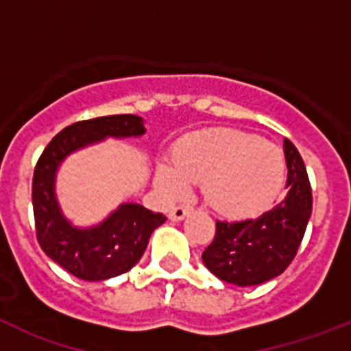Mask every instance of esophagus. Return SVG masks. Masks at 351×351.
<instances>
[{"label":"esophagus","instance_id":"1","mask_svg":"<svg viewBox=\"0 0 351 351\" xmlns=\"http://www.w3.org/2000/svg\"><path fill=\"white\" fill-rule=\"evenodd\" d=\"M191 207L190 206H178V207H172V210L169 213V218L172 219V221H181V219H184L188 214L191 213Z\"/></svg>","mask_w":351,"mask_h":351}]
</instances>
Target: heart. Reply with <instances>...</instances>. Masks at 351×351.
Returning <instances> with one entry per match:
<instances>
[{"mask_svg": "<svg viewBox=\"0 0 351 351\" xmlns=\"http://www.w3.org/2000/svg\"><path fill=\"white\" fill-rule=\"evenodd\" d=\"M170 163L156 169L161 190L182 195L186 184H202L207 206L230 219L251 218L271 207L287 179L280 149L228 128L184 135L173 145Z\"/></svg>", "mask_w": 351, "mask_h": 351, "instance_id": "b5f03b06", "label": "heart"}]
</instances>
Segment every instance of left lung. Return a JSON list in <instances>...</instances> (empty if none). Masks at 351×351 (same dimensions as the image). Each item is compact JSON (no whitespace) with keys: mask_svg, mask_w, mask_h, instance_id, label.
I'll list each match as a JSON object with an SVG mask.
<instances>
[{"mask_svg":"<svg viewBox=\"0 0 351 351\" xmlns=\"http://www.w3.org/2000/svg\"><path fill=\"white\" fill-rule=\"evenodd\" d=\"M287 195L255 219L216 221V235L202 253L204 265L225 283L255 287L283 274L295 258L313 210L308 172L299 151L283 141Z\"/></svg>","mask_w":351,"mask_h":351,"instance_id":"obj_1","label":"left lung"}]
</instances>
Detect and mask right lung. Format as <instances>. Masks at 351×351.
Wrapping results in <instances>:
<instances>
[{"label":"right lung","instance_id":"1","mask_svg":"<svg viewBox=\"0 0 351 351\" xmlns=\"http://www.w3.org/2000/svg\"><path fill=\"white\" fill-rule=\"evenodd\" d=\"M144 133V119L132 114L79 121L61 130L36 163L31 190L36 239L49 258L79 280L104 281L128 272L144 255L151 234L167 218L141 204L126 202L96 225H73L56 195L58 170L80 149L105 138H138Z\"/></svg>","mask_w":351,"mask_h":351}]
</instances>
